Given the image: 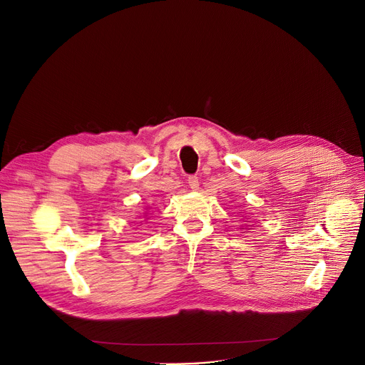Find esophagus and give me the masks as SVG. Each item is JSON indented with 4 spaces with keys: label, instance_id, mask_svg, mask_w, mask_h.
Returning <instances> with one entry per match:
<instances>
[{
    "label": "esophagus",
    "instance_id": "obj_1",
    "mask_svg": "<svg viewBox=\"0 0 365 365\" xmlns=\"http://www.w3.org/2000/svg\"><path fill=\"white\" fill-rule=\"evenodd\" d=\"M187 183H189L190 189H192V190H198L200 182H198V178H197V176H189V178H187Z\"/></svg>",
    "mask_w": 365,
    "mask_h": 365
}]
</instances>
